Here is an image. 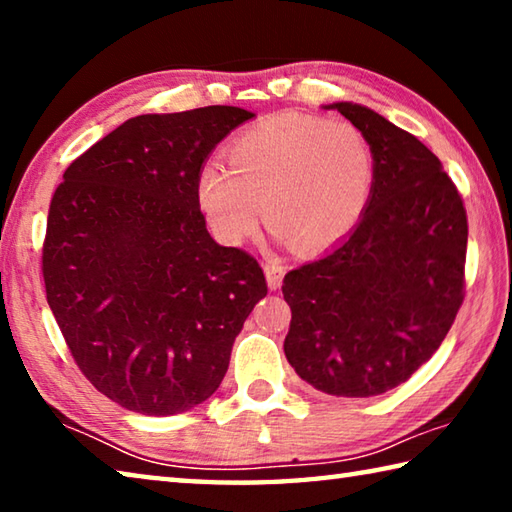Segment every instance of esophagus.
I'll use <instances>...</instances> for the list:
<instances>
[{
  "label": "esophagus",
  "instance_id": "1",
  "mask_svg": "<svg viewBox=\"0 0 512 512\" xmlns=\"http://www.w3.org/2000/svg\"><path fill=\"white\" fill-rule=\"evenodd\" d=\"M264 273H266V282H268V289H280V284L284 280V273H287V266L282 262H277V259H268L264 264Z\"/></svg>",
  "mask_w": 512,
  "mask_h": 512
}]
</instances>
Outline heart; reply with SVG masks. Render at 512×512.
<instances>
[{
	"label": "heart",
	"mask_w": 512,
	"mask_h": 512,
	"mask_svg": "<svg viewBox=\"0 0 512 512\" xmlns=\"http://www.w3.org/2000/svg\"><path fill=\"white\" fill-rule=\"evenodd\" d=\"M230 169L207 162L198 173V205L214 235L241 244L259 225V207L275 237L302 253L334 246L366 212L375 164L348 121L284 112L230 144Z\"/></svg>",
	"instance_id": "heart-1"
}]
</instances>
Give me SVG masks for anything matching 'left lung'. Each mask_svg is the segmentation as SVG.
Listing matches in <instances>:
<instances>
[{"label": "left lung", "instance_id": "left-lung-1", "mask_svg": "<svg viewBox=\"0 0 512 512\" xmlns=\"http://www.w3.org/2000/svg\"><path fill=\"white\" fill-rule=\"evenodd\" d=\"M366 137L375 180L366 212L329 253L284 275V354L336 397L400 386L440 348L465 296L467 216L418 137L359 103H332Z\"/></svg>", "mask_w": 512, "mask_h": 512}]
</instances>
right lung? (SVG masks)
Listing matches in <instances>:
<instances>
[{
    "instance_id": "right-lung-1",
    "label": "right lung",
    "mask_w": 512,
    "mask_h": 512,
    "mask_svg": "<svg viewBox=\"0 0 512 512\" xmlns=\"http://www.w3.org/2000/svg\"><path fill=\"white\" fill-rule=\"evenodd\" d=\"M253 112L207 106L124 121L63 173L42 246L47 302L76 366L128 411L205 402L266 296L253 255L205 228L196 180Z\"/></svg>"
}]
</instances>
